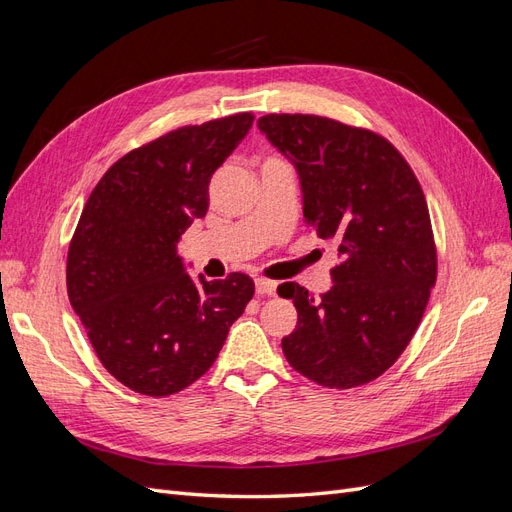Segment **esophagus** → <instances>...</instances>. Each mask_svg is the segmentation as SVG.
Masks as SVG:
<instances>
[{
	"label": "esophagus",
	"mask_w": 512,
	"mask_h": 512,
	"mask_svg": "<svg viewBox=\"0 0 512 512\" xmlns=\"http://www.w3.org/2000/svg\"><path fill=\"white\" fill-rule=\"evenodd\" d=\"M275 290H277V282H273V280H267V277H256V292L258 294H262V297H269V294H275Z\"/></svg>",
	"instance_id": "obj_1"
}]
</instances>
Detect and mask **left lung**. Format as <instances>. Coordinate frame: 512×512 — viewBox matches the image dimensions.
<instances>
[{"label": "left lung", "mask_w": 512, "mask_h": 512, "mask_svg": "<svg viewBox=\"0 0 512 512\" xmlns=\"http://www.w3.org/2000/svg\"><path fill=\"white\" fill-rule=\"evenodd\" d=\"M258 128L297 166L307 226L339 245L333 286L320 299L294 282L277 288L299 314L282 339L286 359L329 389L376 380L410 344L436 284L421 183L371 130L301 113L265 115Z\"/></svg>", "instance_id": "1"}]
</instances>
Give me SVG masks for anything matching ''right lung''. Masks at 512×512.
I'll use <instances>...</instances> for the list:
<instances>
[{"instance_id":"right-lung-1","label":"right lung","mask_w":512,"mask_h":512,"mask_svg":"<svg viewBox=\"0 0 512 512\" xmlns=\"http://www.w3.org/2000/svg\"><path fill=\"white\" fill-rule=\"evenodd\" d=\"M252 113L166 132L119 158L87 198L68 247V299L104 369L166 397L207 374L254 297L245 273H185L177 243L209 209V181Z\"/></svg>"}]
</instances>
